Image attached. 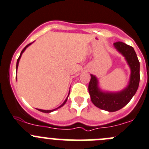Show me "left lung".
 <instances>
[{"label": "left lung", "mask_w": 149, "mask_h": 149, "mask_svg": "<svg viewBox=\"0 0 149 149\" xmlns=\"http://www.w3.org/2000/svg\"><path fill=\"white\" fill-rule=\"evenodd\" d=\"M115 49L125 57L131 70L127 87L119 92L103 91L98 87V80L90 74L88 86L89 93L93 104L97 107L108 112H115L122 109L136 93L140 82V62L134 48L122 42L114 43Z\"/></svg>", "instance_id": "obj_1"}]
</instances>
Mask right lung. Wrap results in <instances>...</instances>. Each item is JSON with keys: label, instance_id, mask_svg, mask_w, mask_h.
Returning <instances> with one entry per match:
<instances>
[{"label": "right lung", "instance_id": "obj_1", "mask_svg": "<svg viewBox=\"0 0 149 149\" xmlns=\"http://www.w3.org/2000/svg\"><path fill=\"white\" fill-rule=\"evenodd\" d=\"M31 44H32V42H31V43H29V45H26V47H25L24 48H23V51H21V53H20V56H19V58H18L17 59V65H16V70H17V68H18V65H19V61H20V58H21V56H22V54H23V53L25 51V50L26 49V48H28V47L29 46V45H31ZM16 79H17V76H16ZM69 94H70V93H68V95H69ZM68 96L67 97V98L65 100V101H64L63 103H62V104H61L60 106L59 107H57V108H56V109H51V110H45V109H37V110H39V111H40V112H45V113H50V112H54V110H56V109H59V108H60V107H63L64 105H65V103H66V101H67V100H68Z\"/></svg>", "mask_w": 149, "mask_h": 149}]
</instances>
